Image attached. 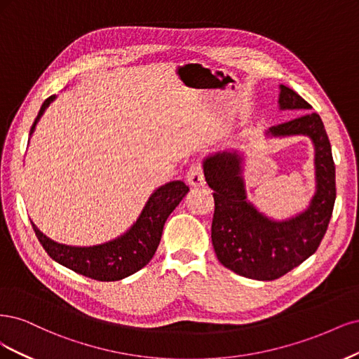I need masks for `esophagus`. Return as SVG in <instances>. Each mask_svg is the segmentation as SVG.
<instances>
[{
    "label": "esophagus",
    "mask_w": 359,
    "mask_h": 359,
    "mask_svg": "<svg viewBox=\"0 0 359 359\" xmlns=\"http://www.w3.org/2000/svg\"><path fill=\"white\" fill-rule=\"evenodd\" d=\"M187 182L191 184V187L196 188V187H203L205 183L204 179V172H203V167L200 163H194L191 164L188 172H187Z\"/></svg>",
    "instance_id": "obj_1"
}]
</instances>
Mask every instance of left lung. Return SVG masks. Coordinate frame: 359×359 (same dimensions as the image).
Masks as SVG:
<instances>
[{
	"label": "left lung",
	"mask_w": 359,
	"mask_h": 359,
	"mask_svg": "<svg viewBox=\"0 0 359 359\" xmlns=\"http://www.w3.org/2000/svg\"><path fill=\"white\" fill-rule=\"evenodd\" d=\"M282 110H309L310 104L280 85ZM273 137L307 135L315 144L316 194L307 210L286 221H273L253 207L245 192L238 152H217L203 163L215 191L212 243L224 267L255 280H274L313 255L327 233L335 201V165L325 126L318 113H306L271 126Z\"/></svg>",
	"instance_id": "8db88e82"
}]
</instances>
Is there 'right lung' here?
<instances>
[{"label":"right lung","mask_w":359,"mask_h":359,"mask_svg":"<svg viewBox=\"0 0 359 359\" xmlns=\"http://www.w3.org/2000/svg\"><path fill=\"white\" fill-rule=\"evenodd\" d=\"M53 100L55 95L43 102L31 126L29 135L36 130L41 114ZM188 191L189 188L180 180L165 183L150 195L137 222L123 236L98 246L74 248L60 245L46 237L36 225L31 224L41 246L53 261L94 280L114 282L142 270L154 258L167 217Z\"/></svg>","instance_id":"1"}]
</instances>
